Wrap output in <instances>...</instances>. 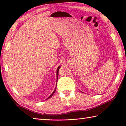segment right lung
<instances>
[{"label":"right lung","instance_id":"add662e5","mask_svg":"<svg viewBox=\"0 0 126 126\" xmlns=\"http://www.w3.org/2000/svg\"><path fill=\"white\" fill-rule=\"evenodd\" d=\"M61 68L60 66H59V67H58V68H57V79H58V72H59V68ZM57 80H58V79H57ZM55 91H56V87H55V89H54V91H53V92L52 94H51V95H50L49 97L47 98V99L50 98L51 97H52V95H53V94H54V93H55Z\"/></svg>","mask_w":126,"mask_h":126}]
</instances>
